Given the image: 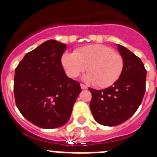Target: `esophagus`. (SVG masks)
<instances>
[{
    "label": "esophagus",
    "instance_id": "obj_1",
    "mask_svg": "<svg viewBox=\"0 0 157 157\" xmlns=\"http://www.w3.org/2000/svg\"><path fill=\"white\" fill-rule=\"evenodd\" d=\"M81 87L82 90H86V89H88V87H87L86 85H84V84H81Z\"/></svg>",
    "mask_w": 157,
    "mask_h": 157
}]
</instances>
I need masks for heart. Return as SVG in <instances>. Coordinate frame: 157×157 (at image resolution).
Returning <instances> with one entry per match:
<instances>
[{
	"label": "heart",
	"mask_w": 157,
	"mask_h": 157,
	"mask_svg": "<svg viewBox=\"0 0 157 157\" xmlns=\"http://www.w3.org/2000/svg\"><path fill=\"white\" fill-rule=\"evenodd\" d=\"M62 65L67 75L75 78L86 69V81L99 88H107L118 81L124 70V59L119 53L104 45H91L64 53Z\"/></svg>",
	"instance_id": "heart-1"
}]
</instances>
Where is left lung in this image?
<instances>
[{
	"instance_id": "1",
	"label": "left lung",
	"mask_w": 157,
	"mask_h": 157,
	"mask_svg": "<svg viewBox=\"0 0 157 157\" xmlns=\"http://www.w3.org/2000/svg\"><path fill=\"white\" fill-rule=\"evenodd\" d=\"M124 59V70L113 86L104 90L89 88L94 118L98 124L115 126L124 123L135 113L146 90L147 70L141 59L127 48L118 45Z\"/></svg>"
}]
</instances>
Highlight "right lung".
<instances>
[{"label": "right lung", "mask_w": 157, "mask_h": 157, "mask_svg": "<svg viewBox=\"0 0 157 157\" xmlns=\"http://www.w3.org/2000/svg\"><path fill=\"white\" fill-rule=\"evenodd\" d=\"M66 49L63 43L46 40L26 54L15 69L16 106L40 128L55 129L66 124L81 91L80 83L67 76L61 63Z\"/></svg>", "instance_id": "right-lung-1"}]
</instances>
